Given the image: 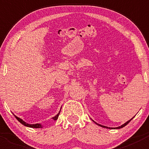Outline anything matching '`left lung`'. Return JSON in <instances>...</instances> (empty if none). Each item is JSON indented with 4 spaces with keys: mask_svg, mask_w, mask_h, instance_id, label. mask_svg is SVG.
Here are the masks:
<instances>
[{
    "mask_svg": "<svg viewBox=\"0 0 149 149\" xmlns=\"http://www.w3.org/2000/svg\"><path fill=\"white\" fill-rule=\"evenodd\" d=\"M133 118H134V117H133ZM133 118H131V119H130V120L127 121V122H126L125 123H124V124H123V125H122L121 126H119V127H114V129H120V128H122V127H125V125H127L129 123H130V120H131L133 119ZM93 121H94V120H93ZM94 123H95L96 124H97V125H98L101 126V127H104V128H109V129L112 128V129H113V127H107V126H104V125H100V124H98V123H96V122H94Z\"/></svg>",
    "mask_w": 149,
    "mask_h": 149,
    "instance_id": "8db88e82",
    "label": "left lung"
}]
</instances>
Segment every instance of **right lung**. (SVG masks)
I'll return each instance as SVG.
<instances>
[{
	"label": "right lung",
	"instance_id": "right-lung-1",
	"mask_svg": "<svg viewBox=\"0 0 149 149\" xmlns=\"http://www.w3.org/2000/svg\"><path fill=\"white\" fill-rule=\"evenodd\" d=\"M60 112H61V110H60V112H58V114H57L56 115H55V117H53V118H52V119L54 120H56L58 118V116H59V114ZM15 118H16V119L18 120V121L20 122L21 123H22V125H24L26 126V127H34V128H41V127H42V126L41 124H39V123H37V124H29V123H26V122H24L23 120L22 119H21V118H18L17 116H16V115H14Z\"/></svg>",
	"mask_w": 149,
	"mask_h": 149
}]
</instances>
